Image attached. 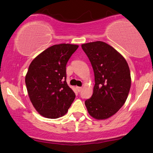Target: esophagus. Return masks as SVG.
<instances>
[{"mask_svg":"<svg viewBox=\"0 0 153 153\" xmlns=\"http://www.w3.org/2000/svg\"><path fill=\"white\" fill-rule=\"evenodd\" d=\"M76 88L77 91H78L79 93H80V92L81 91V90H82V88H81V87H79V86H76Z\"/></svg>","mask_w":153,"mask_h":153,"instance_id":"34e87169","label":"esophagus"}]
</instances>
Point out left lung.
I'll list each match as a JSON object with an SVG mask.
<instances>
[{
    "instance_id": "1",
    "label": "left lung",
    "mask_w": 153,
    "mask_h": 153,
    "mask_svg": "<svg viewBox=\"0 0 153 153\" xmlns=\"http://www.w3.org/2000/svg\"><path fill=\"white\" fill-rule=\"evenodd\" d=\"M82 49L93 67V95L85 101L89 114L98 120L114 115L123 106L131 87L128 64L114 48L104 42L83 44Z\"/></svg>"
}]
</instances>
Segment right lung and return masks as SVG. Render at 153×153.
I'll list each match as a JSON object with an SVG mask.
<instances>
[{"label":"right lung","instance_id":"right-lung-1","mask_svg":"<svg viewBox=\"0 0 153 153\" xmlns=\"http://www.w3.org/2000/svg\"><path fill=\"white\" fill-rule=\"evenodd\" d=\"M79 46L60 44L45 50L31 62L25 81L37 111L48 118L68 112L75 93L66 82V65Z\"/></svg>","mask_w":153,"mask_h":153}]
</instances>
